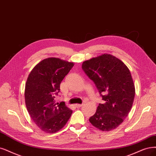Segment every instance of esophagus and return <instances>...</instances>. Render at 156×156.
Here are the masks:
<instances>
[{
	"instance_id": "34e87169",
	"label": "esophagus",
	"mask_w": 156,
	"mask_h": 156,
	"mask_svg": "<svg viewBox=\"0 0 156 156\" xmlns=\"http://www.w3.org/2000/svg\"><path fill=\"white\" fill-rule=\"evenodd\" d=\"M82 105H83V104H75V107H77V108L81 107Z\"/></svg>"
}]
</instances>
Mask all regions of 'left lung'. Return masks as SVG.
Instances as JSON below:
<instances>
[{
    "instance_id": "obj_1",
    "label": "left lung",
    "mask_w": 156,
    "mask_h": 156,
    "mask_svg": "<svg viewBox=\"0 0 156 156\" xmlns=\"http://www.w3.org/2000/svg\"><path fill=\"white\" fill-rule=\"evenodd\" d=\"M82 68L105 101L89 118L90 123L102 131L117 128L128 116L135 96V86L129 68L109 54L83 62Z\"/></svg>"
}]
</instances>
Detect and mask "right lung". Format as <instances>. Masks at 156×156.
<instances>
[{
  "mask_svg": "<svg viewBox=\"0 0 156 156\" xmlns=\"http://www.w3.org/2000/svg\"><path fill=\"white\" fill-rule=\"evenodd\" d=\"M73 66V62L48 58L39 62L29 74L24 92L26 106L34 123L46 133L60 130L71 116L72 110L64 102L56 103L55 96Z\"/></svg>",
  "mask_w": 156,
  "mask_h": 156,
  "instance_id": "1",
  "label": "right lung"
}]
</instances>
